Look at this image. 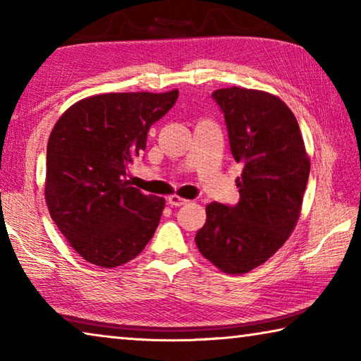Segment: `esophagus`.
Here are the masks:
<instances>
[{
	"instance_id": "1",
	"label": "esophagus",
	"mask_w": 361,
	"mask_h": 361,
	"mask_svg": "<svg viewBox=\"0 0 361 361\" xmlns=\"http://www.w3.org/2000/svg\"><path fill=\"white\" fill-rule=\"evenodd\" d=\"M167 202H169V205H172V207H181V205L188 204L189 200L185 199V197H180V195L173 194V195H170V197L167 199Z\"/></svg>"
}]
</instances>
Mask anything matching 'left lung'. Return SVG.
Listing matches in <instances>:
<instances>
[{"label":"left lung","mask_w":361,"mask_h":361,"mask_svg":"<svg viewBox=\"0 0 361 361\" xmlns=\"http://www.w3.org/2000/svg\"><path fill=\"white\" fill-rule=\"evenodd\" d=\"M224 113L229 146L243 164L235 207L207 205L195 245L219 271L247 274L283 245L301 215L310 159L298 121L279 97L245 87L212 94Z\"/></svg>","instance_id":"1"}]
</instances>
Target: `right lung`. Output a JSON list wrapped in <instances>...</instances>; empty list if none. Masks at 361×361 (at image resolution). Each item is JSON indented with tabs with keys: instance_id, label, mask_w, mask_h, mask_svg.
Segmentation results:
<instances>
[{
	"instance_id": "right-lung-1",
	"label": "right lung",
	"mask_w": 361,
	"mask_h": 361,
	"mask_svg": "<svg viewBox=\"0 0 361 361\" xmlns=\"http://www.w3.org/2000/svg\"><path fill=\"white\" fill-rule=\"evenodd\" d=\"M176 99L178 89L92 95L71 105L54 126L46 204L66 242L90 264H126L154 235L166 199L145 195L122 178L145 151L149 127Z\"/></svg>"
}]
</instances>
